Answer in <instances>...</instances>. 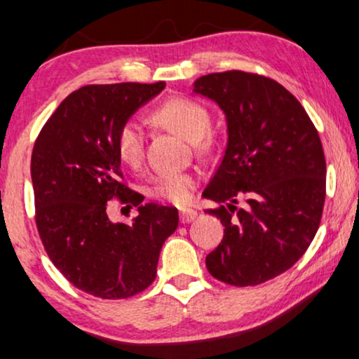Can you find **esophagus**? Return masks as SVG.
<instances>
[{
    "label": "esophagus",
    "instance_id": "obj_1",
    "mask_svg": "<svg viewBox=\"0 0 359 359\" xmlns=\"http://www.w3.org/2000/svg\"><path fill=\"white\" fill-rule=\"evenodd\" d=\"M196 217H197V210H194V209H182V210H180V222H182V224L192 222Z\"/></svg>",
    "mask_w": 359,
    "mask_h": 359
}]
</instances>
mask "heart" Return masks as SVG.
I'll use <instances>...</instances> for the list:
<instances>
[{
  "mask_svg": "<svg viewBox=\"0 0 359 359\" xmlns=\"http://www.w3.org/2000/svg\"><path fill=\"white\" fill-rule=\"evenodd\" d=\"M155 118L192 144L201 142L210 127L209 111L191 98H170L163 102L155 110ZM144 145L145 132L142 123L133 118L123 122L116 133V152L120 158L128 165H138L144 157ZM194 187H196V177L192 174L174 172V174L155 177L149 192L150 196L174 204H185L192 197Z\"/></svg>",
  "mask_w": 359,
  "mask_h": 359,
  "instance_id": "heart-1",
  "label": "heart"
}]
</instances>
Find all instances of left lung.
Instances as JSON below:
<instances>
[{
	"label": "left lung",
	"mask_w": 359,
	"mask_h": 359,
	"mask_svg": "<svg viewBox=\"0 0 359 359\" xmlns=\"http://www.w3.org/2000/svg\"><path fill=\"white\" fill-rule=\"evenodd\" d=\"M192 86L224 111L227 127L224 157L202 194L222 204L205 212L224 226L205 266L222 283L256 286L294 266L316 236L326 196L321 140L278 81L232 70Z\"/></svg>",
	"instance_id": "8db88e82"
}]
</instances>
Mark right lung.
<instances>
[{"label": "right lung", "mask_w": 359, "mask_h": 359, "mask_svg": "<svg viewBox=\"0 0 359 359\" xmlns=\"http://www.w3.org/2000/svg\"><path fill=\"white\" fill-rule=\"evenodd\" d=\"M165 88L163 81L81 86L60 103L32 155L36 226L46 252L75 287L125 299L154 283L165 239L179 226L174 207L142 205L122 184L116 133ZM137 207L132 224L111 223L108 201Z\"/></svg>", "instance_id": "obj_1"}]
</instances>
